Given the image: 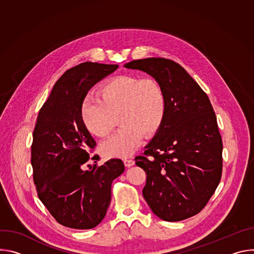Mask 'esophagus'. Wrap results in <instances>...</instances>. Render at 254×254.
Listing matches in <instances>:
<instances>
[{"label": "esophagus", "instance_id": "1", "mask_svg": "<svg viewBox=\"0 0 254 254\" xmlns=\"http://www.w3.org/2000/svg\"><path fill=\"white\" fill-rule=\"evenodd\" d=\"M124 163H125L126 167H131L134 165V160L133 159H125Z\"/></svg>", "mask_w": 254, "mask_h": 254}]
</instances>
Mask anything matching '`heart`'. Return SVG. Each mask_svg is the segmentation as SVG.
<instances>
[{
	"label": "heart",
	"instance_id": "b5f03b06",
	"mask_svg": "<svg viewBox=\"0 0 254 254\" xmlns=\"http://www.w3.org/2000/svg\"><path fill=\"white\" fill-rule=\"evenodd\" d=\"M99 97L86 98L81 105V121L92 135L105 138L119 118L123 127L100 146L105 157H127L140 144L143 134L151 137L160 129L167 113L162 85L153 78L122 75L106 81Z\"/></svg>",
	"mask_w": 254,
	"mask_h": 254
}]
</instances>
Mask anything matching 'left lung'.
<instances>
[{
	"instance_id": "obj_1",
	"label": "left lung",
	"mask_w": 254,
	"mask_h": 254,
	"mask_svg": "<svg viewBox=\"0 0 254 254\" xmlns=\"http://www.w3.org/2000/svg\"><path fill=\"white\" fill-rule=\"evenodd\" d=\"M146 72L163 87L165 120L135 165L147 174L142 196L159 218L181 221L208 203L222 175V138L207 94L173 60L146 58L124 65Z\"/></svg>"
}]
</instances>
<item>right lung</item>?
I'll return each mask as SVG.
<instances>
[{"label": "right lung", "instance_id": "obj_1", "mask_svg": "<svg viewBox=\"0 0 254 254\" xmlns=\"http://www.w3.org/2000/svg\"><path fill=\"white\" fill-rule=\"evenodd\" d=\"M118 67L84 62L68 69L55 83L36 122L31 147L36 190L55 220L69 228L91 229L102 221L111 203L113 181L125 171L120 159L84 170L90 159L88 150L96 142L80 116L89 89Z\"/></svg>", "mask_w": 254, "mask_h": 254}]
</instances>
